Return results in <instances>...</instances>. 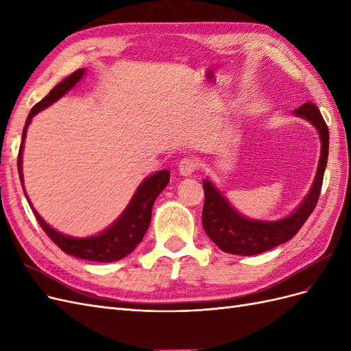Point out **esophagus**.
<instances>
[{
  "label": "esophagus",
  "mask_w": 351,
  "mask_h": 351,
  "mask_svg": "<svg viewBox=\"0 0 351 351\" xmlns=\"http://www.w3.org/2000/svg\"><path fill=\"white\" fill-rule=\"evenodd\" d=\"M196 168H197V162L193 158H183L182 161L178 162V173L183 177L192 176L196 171Z\"/></svg>",
  "instance_id": "34e87169"
}]
</instances>
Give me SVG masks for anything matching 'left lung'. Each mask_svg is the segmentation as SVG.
<instances>
[{
  "instance_id": "1",
  "label": "left lung",
  "mask_w": 351,
  "mask_h": 351,
  "mask_svg": "<svg viewBox=\"0 0 351 351\" xmlns=\"http://www.w3.org/2000/svg\"><path fill=\"white\" fill-rule=\"evenodd\" d=\"M299 119L309 121L319 134L321 155L317 161L316 174L309 189L297 208L290 215L275 221H263L244 217L230 204L210 178H205V205L202 212V226L208 237L226 253L252 256V254L271 250L291 240L312 214L321 193L322 178L328 161L329 133L321 111L312 102H306L293 111Z\"/></svg>"
}]
</instances>
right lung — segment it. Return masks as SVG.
<instances>
[{"label": "right lung", "instance_id": "1", "mask_svg": "<svg viewBox=\"0 0 351 351\" xmlns=\"http://www.w3.org/2000/svg\"><path fill=\"white\" fill-rule=\"evenodd\" d=\"M86 70L80 69L70 74L69 77L61 80L57 86L52 89L47 97L39 101L27 115L26 124L23 127L22 134V145H20L19 159H17V168H19V177L23 186L25 196L29 202V205L34 210V214L44 230L48 237L54 241L57 246L67 254H71L74 258L92 261V262H115L120 261L127 254H130L134 247L139 244L145 236V232L149 228L151 217H152V208L158 195L162 192L169 183V171L168 169H161V171L154 173L152 176H147L143 182L137 186L134 195L132 196L129 205L121 212L120 217L117 218L110 227L102 230L98 234H93L89 237H73L67 236L64 232H60L58 230L52 228L48 222L42 218L38 210L32 205V202L25 190V180H23V149H25V141L27 127L32 123V119L40 112L42 110L48 108L49 105L57 102L60 98L64 97L67 92H70L76 84L84 77Z\"/></svg>", "mask_w": 351, "mask_h": 351}]
</instances>
